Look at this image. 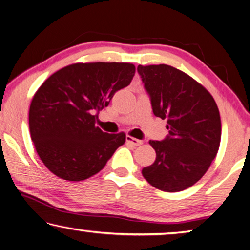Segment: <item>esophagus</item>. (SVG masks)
I'll list each match as a JSON object with an SVG mask.
<instances>
[{
    "mask_svg": "<svg viewBox=\"0 0 250 250\" xmlns=\"http://www.w3.org/2000/svg\"><path fill=\"white\" fill-rule=\"evenodd\" d=\"M125 141L128 142V143H130V144H132V145H134V146H139V145H141L142 143H143V141L132 138V136H130V135H126Z\"/></svg>",
    "mask_w": 250,
    "mask_h": 250,
    "instance_id": "34e87169",
    "label": "esophagus"
}]
</instances>
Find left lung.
<instances>
[{
	"mask_svg": "<svg viewBox=\"0 0 250 250\" xmlns=\"http://www.w3.org/2000/svg\"><path fill=\"white\" fill-rule=\"evenodd\" d=\"M156 117L167 119L169 135L149 141L153 165L142 170L146 181L164 192H181L207 172L221 141V119L212 95L188 73L172 66H138Z\"/></svg>",
	"mask_w": 250,
	"mask_h": 250,
	"instance_id": "obj_1",
	"label": "left lung"
}]
</instances>
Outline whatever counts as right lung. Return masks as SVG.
<instances>
[{"mask_svg":"<svg viewBox=\"0 0 250 250\" xmlns=\"http://www.w3.org/2000/svg\"><path fill=\"white\" fill-rule=\"evenodd\" d=\"M134 72L130 62H76L39 87L29 109V129L52 173L76 182L89 179L125 144V132L109 134L95 125L96 112L130 84Z\"/></svg>","mask_w":250,"mask_h":250,"instance_id":"1","label":"right lung"}]
</instances>
